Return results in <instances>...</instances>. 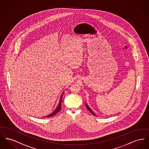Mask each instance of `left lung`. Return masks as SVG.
<instances>
[{
    "mask_svg": "<svg viewBox=\"0 0 149 149\" xmlns=\"http://www.w3.org/2000/svg\"><path fill=\"white\" fill-rule=\"evenodd\" d=\"M86 107H87V108L88 109V110L91 113V114H93V115H95V113H93V111H92V110H91V109L87 105H86Z\"/></svg>",
    "mask_w": 149,
    "mask_h": 149,
    "instance_id": "left-lung-1",
    "label": "left lung"
}]
</instances>
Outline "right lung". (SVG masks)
I'll use <instances>...</instances> for the list:
<instances>
[{
  "instance_id": "1",
  "label": "right lung",
  "mask_w": 149,
  "mask_h": 149,
  "mask_svg": "<svg viewBox=\"0 0 149 149\" xmlns=\"http://www.w3.org/2000/svg\"><path fill=\"white\" fill-rule=\"evenodd\" d=\"M61 103H62V96L61 98H60V103H59V104H58V106H57V107L56 108V109L53 112L52 114H49V115H47V116H45V117H51V116H52L53 115H54L55 114H57L58 111H60V110H61Z\"/></svg>"
}]
</instances>
